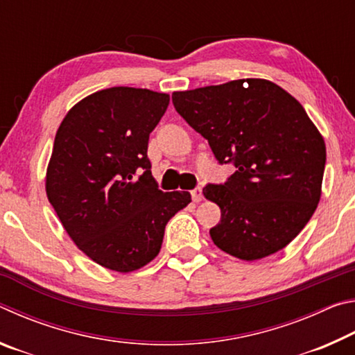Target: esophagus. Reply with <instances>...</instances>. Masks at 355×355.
Returning a JSON list of instances; mask_svg holds the SVG:
<instances>
[{"label": "esophagus", "mask_w": 355, "mask_h": 355, "mask_svg": "<svg viewBox=\"0 0 355 355\" xmlns=\"http://www.w3.org/2000/svg\"><path fill=\"white\" fill-rule=\"evenodd\" d=\"M191 196H192V200H194V202H200L202 197H203L200 186H197V188L192 189V191H191Z\"/></svg>", "instance_id": "esophagus-1"}]
</instances>
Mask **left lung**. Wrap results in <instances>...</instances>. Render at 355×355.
Instances as JSON below:
<instances>
[{"label":"left lung","mask_w":355,"mask_h":355,"mask_svg":"<svg viewBox=\"0 0 355 355\" xmlns=\"http://www.w3.org/2000/svg\"><path fill=\"white\" fill-rule=\"evenodd\" d=\"M172 103L219 164L236 167L224 183L203 188L220 208L213 243L248 261L290 244L315 213L326 167V144L302 105L254 78L173 92Z\"/></svg>","instance_id":"obj_1"}]
</instances>
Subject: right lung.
Here are the masks:
<instances>
[{
  "instance_id": "obj_1",
  "label": "right lung",
  "mask_w": 355,
  "mask_h": 355,
  "mask_svg": "<svg viewBox=\"0 0 355 355\" xmlns=\"http://www.w3.org/2000/svg\"><path fill=\"white\" fill-rule=\"evenodd\" d=\"M167 105L169 95L148 89H105L71 107L55 137L48 200L80 250L112 271L152 261L167 222L191 202L158 188L147 156Z\"/></svg>"
}]
</instances>
